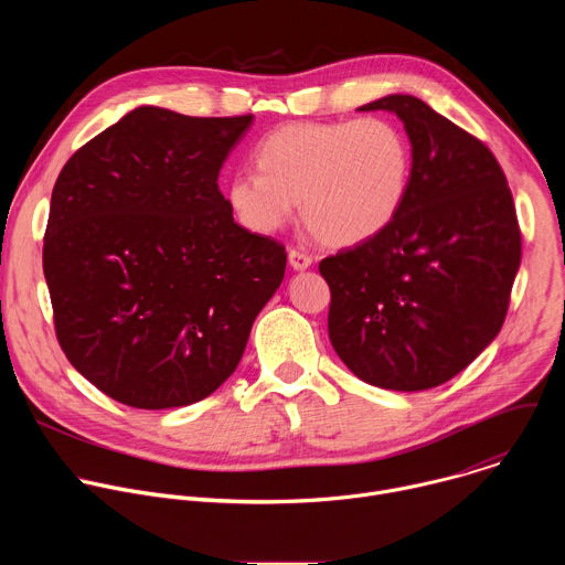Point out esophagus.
I'll list each match as a JSON object with an SVG mask.
<instances>
[{
	"label": "esophagus",
	"mask_w": 565,
	"mask_h": 565,
	"mask_svg": "<svg viewBox=\"0 0 565 565\" xmlns=\"http://www.w3.org/2000/svg\"><path fill=\"white\" fill-rule=\"evenodd\" d=\"M288 262H290V266L295 268V270H306V268H310V264H312V257L310 255H306V253H301V250H290L288 253Z\"/></svg>",
	"instance_id": "esophagus-1"
}]
</instances>
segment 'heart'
I'll return each mask as SVG.
<instances>
[{
    "instance_id": "heart-1",
    "label": "heart",
    "mask_w": 565,
    "mask_h": 565,
    "mask_svg": "<svg viewBox=\"0 0 565 565\" xmlns=\"http://www.w3.org/2000/svg\"><path fill=\"white\" fill-rule=\"evenodd\" d=\"M253 158L257 172H238L225 192L241 225L273 234L299 201L303 225L333 248L382 234L412 179L409 140L382 118L288 122L266 134Z\"/></svg>"
}]
</instances>
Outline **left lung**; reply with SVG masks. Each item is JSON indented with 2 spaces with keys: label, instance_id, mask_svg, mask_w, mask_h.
<instances>
[{
  "label": "left lung",
  "instance_id": "obj_1",
  "mask_svg": "<svg viewBox=\"0 0 565 565\" xmlns=\"http://www.w3.org/2000/svg\"><path fill=\"white\" fill-rule=\"evenodd\" d=\"M393 111L412 142L409 190L375 238L319 262L331 288L329 338L364 382L425 391L451 380L499 335L521 264L508 179L478 138L416 96Z\"/></svg>",
  "mask_w": 565,
  "mask_h": 565
}]
</instances>
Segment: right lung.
Listing matches in <instances>:
<instances>
[{
  "instance_id": "add662e5",
  "label": "right lung",
  "mask_w": 565,
  "mask_h": 565,
  "mask_svg": "<svg viewBox=\"0 0 565 565\" xmlns=\"http://www.w3.org/2000/svg\"><path fill=\"white\" fill-rule=\"evenodd\" d=\"M250 122L138 107L55 181L42 250L55 335L127 407L214 393L284 279L286 248L234 223L216 183Z\"/></svg>"
}]
</instances>
